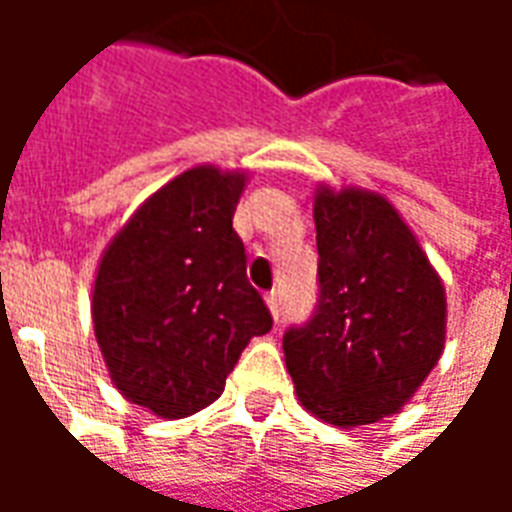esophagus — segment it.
I'll return each instance as SVG.
<instances>
[{"mask_svg":"<svg viewBox=\"0 0 512 512\" xmlns=\"http://www.w3.org/2000/svg\"><path fill=\"white\" fill-rule=\"evenodd\" d=\"M264 303H267L270 315L278 320V315H281V298H278V292H267V295H264Z\"/></svg>","mask_w":512,"mask_h":512,"instance_id":"obj_1","label":"esophagus"}]
</instances>
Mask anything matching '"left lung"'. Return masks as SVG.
<instances>
[{
  "instance_id": "1",
  "label": "left lung",
  "mask_w": 512,
  "mask_h": 512,
  "mask_svg": "<svg viewBox=\"0 0 512 512\" xmlns=\"http://www.w3.org/2000/svg\"><path fill=\"white\" fill-rule=\"evenodd\" d=\"M320 303L284 334L303 410L340 429L401 412L440 362L446 287L379 192L320 183L312 197Z\"/></svg>"
}]
</instances>
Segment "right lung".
Wrapping results in <instances>:
<instances>
[{
    "mask_svg": "<svg viewBox=\"0 0 512 512\" xmlns=\"http://www.w3.org/2000/svg\"><path fill=\"white\" fill-rule=\"evenodd\" d=\"M245 169L197 164L133 211L102 250L91 323L114 387L158 418H189L225 390L273 317L245 276L234 211Z\"/></svg>",
    "mask_w": 512,
    "mask_h": 512,
    "instance_id": "right-lung-1",
    "label": "right lung"
}]
</instances>
